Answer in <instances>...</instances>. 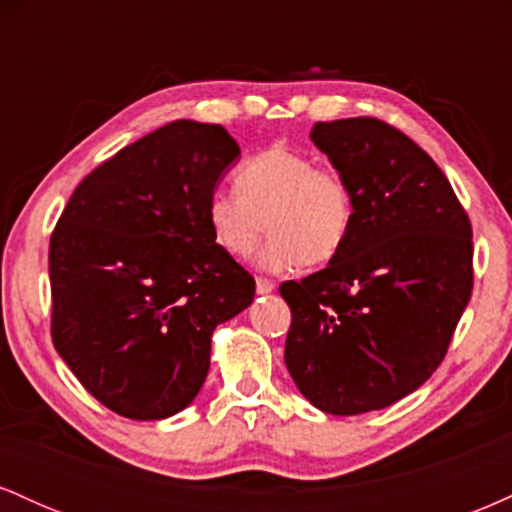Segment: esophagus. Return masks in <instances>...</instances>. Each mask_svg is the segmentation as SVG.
<instances>
[{
    "label": "esophagus",
    "instance_id": "34e87169",
    "mask_svg": "<svg viewBox=\"0 0 512 512\" xmlns=\"http://www.w3.org/2000/svg\"><path fill=\"white\" fill-rule=\"evenodd\" d=\"M255 286H257V293H269V291H274V281L272 279H264V276H257L255 279Z\"/></svg>",
    "mask_w": 512,
    "mask_h": 512
}]
</instances>
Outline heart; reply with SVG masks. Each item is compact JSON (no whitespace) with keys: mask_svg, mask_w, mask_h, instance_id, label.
Instances as JSON below:
<instances>
[{"mask_svg":"<svg viewBox=\"0 0 512 512\" xmlns=\"http://www.w3.org/2000/svg\"><path fill=\"white\" fill-rule=\"evenodd\" d=\"M211 240L228 257L245 260L267 243L260 267L291 272L332 262L349 243L356 221L354 190L339 170L289 146H267L236 170V190L211 192L204 207Z\"/></svg>","mask_w":512,"mask_h":512,"instance_id":"1","label":"heart"}]
</instances>
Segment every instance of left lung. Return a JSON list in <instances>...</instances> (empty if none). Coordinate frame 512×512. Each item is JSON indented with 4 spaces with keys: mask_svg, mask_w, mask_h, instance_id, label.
Returning a JSON list of instances; mask_svg holds the SVG:
<instances>
[{
    "mask_svg": "<svg viewBox=\"0 0 512 512\" xmlns=\"http://www.w3.org/2000/svg\"><path fill=\"white\" fill-rule=\"evenodd\" d=\"M317 149L354 190L349 243L320 272L284 281L286 368L317 409L399 402L443 363L472 296V223L433 158L375 117L317 122Z\"/></svg>",
    "mask_w": 512,
    "mask_h": 512,
    "instance_id": "1",
    "label": "left lung"
}]
</instances>
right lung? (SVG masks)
Returning a JSON list of instances; mask_svg holds the SVG:
<instances>
[{"label": "right lung", "mask_w": 512, "mask_h": 512, "mask_svg": "<svg viewBox=\"0 0 512 512\" xmlns=\"http://www.w3.org/2000/svg\"><path fill=\"white\" fill-rule=\"evenodd\" d=\"M240 146L178 120L86 175L50 236V334L79 383L125 419L178 414L209 370L211 332L255 298L204 207Z\"/></svg>", "instance_id": "right-lung-1"}]
</instances>
